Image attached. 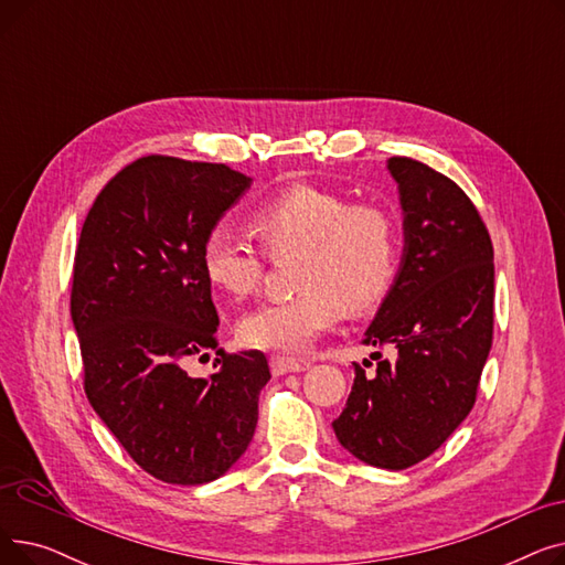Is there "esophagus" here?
Here are the masks:
<instances>
[{
	"instance_id": "1",
	"label": "esophagus",
	"mask_w": 565,
	"mask_h": 565,
	"mask_svg": "<svg viewBox=\"0 0 565 565\" xmlns=\"http://www.w3.org/2000/svg\"><path fill=\"white\" fill-rule=\"evenodd\" d=\"M270 369L275 375H286V373H302L309 369V362H300V360H290V358H281V354H273L270 358Z\"/></svg>"
}]
</instances>
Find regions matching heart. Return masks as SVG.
Here are the masks:
<instances>
[{
    "label": "heart",
    "mask_w": 565,
    "mask_h": 565,
    "mask_svg": "<svg viewBox=\"0 0 565 565\" xmlns=\"http://www.w3.org/2000/svg\"><path fill=\"white\" fill-rule=\"evenodd\" d=\"M254 231L267 254L298 252L295 298L265 302L237 320V339L249 348L300 352L341 316V305L362 313L390 290L398 265V228L375 203L350 205L337 192L292 185L254 211ZM203 273L231 298H247L263 277V254L231 222H217L203 237Z\"/></svg>",
    "instance_id": "1"
}]
</instances>
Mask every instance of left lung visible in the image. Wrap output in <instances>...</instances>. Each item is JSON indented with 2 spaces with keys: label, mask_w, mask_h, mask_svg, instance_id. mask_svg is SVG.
<instances>
[{
  "label": "left lung",
  "mask_w": 565,
  "mask_h": 565,
  "mask_svg": "<svg viewBox=\"0 0 565 565\" xmlns=\"http://www.w3.org/2000/svg\"><path fill=\"white\" fill-rule=\"evenodd\" d=\"M387 169L398 183L403 256L364 343L392 345L396 358L373 352L369 377L352 364L332 428L358 460L407 469L437 451L477 401L492 345L494 256L477 205L451 178L409 158H390Z\"/></svg>",
  "instance_id": "left-lung-1"
}]
</instances>
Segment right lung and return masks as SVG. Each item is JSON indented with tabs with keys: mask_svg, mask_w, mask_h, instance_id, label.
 I'll return each instance as SVG.
<instances>
[{
	"mask_svg": "<svg viewBox=\"0 0 565 565\" xmlns=\"http://www.w3.org/2000/svg\"><path fill=\"white\" fill-rule=\"evenodd\" d=\"M249 185L226 164L146 156L103 188L79 233L71 316L86 398L128 456L164 483L224 477L256 430L270 380L260 350H217L207 377L185 371L194 354L217 348L203 237Z\"/></svg>",
	"mask_w": 565,
	"mask_h": 565,
	"instance_id": "1",
	"label": "right lung"
}]
</instances>
